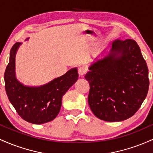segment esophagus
Wrapping results in <instances>:
<instances>
[{
    "label": "esophagus",
    "mask_w": 153,
    "mask_h": 153,
    "mask_svg": "<svg viewBox=\"0 0 153 153\" xmlns=\"http://www.w3.org/2000/svg\"><path fill=\"white\" fill-rule=\"evenodd\" d=\"M86 68H83V67H80V68L78 69V74L80 76H82V75H84L86 73Z\"/></svg>",
    "instance_id": "obj_1"
}]
</instances>
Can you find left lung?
Instances as JSON below:
<instances>
[{
    "instance_id": "8db88e82",
    "label": "left lung",
    "mask_w": 153,
    "mask_h": 153,
    "mask_svg": "<svg viewBox=\"0 0 153 153\" xmlns=\"http://www.w3.org/2000/svg\"><path fill=\"white\" fill-rule=\"evenodd\" d=\"M88 69L85 76L90 85L88 101L97 118L121 122L137 111L148 92L149 78L147 63L134 40H115L109 52L96 58Z\"/></svg>"
}]
</instances>
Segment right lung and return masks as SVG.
<instances>
[{"mask_svg":"<svg viewBox=\"0 0 153 153\" xmlns=\"http://www.w3.org/2000/svg\"><path fill=\"white\" fill-rule=\"evenodd\" d=\"M22 44L16 42L10 50L9 62L4 74L6 94L23 119L35 124H45L58 115L62 96L78 80V69L72 68L41 86L24 85L16 78L15 72L16 54Z\"/></svg>","mask_w":153,"mask_h":153,"instance_id":"right-lung-1","label":"right lung"}]
</instances>
